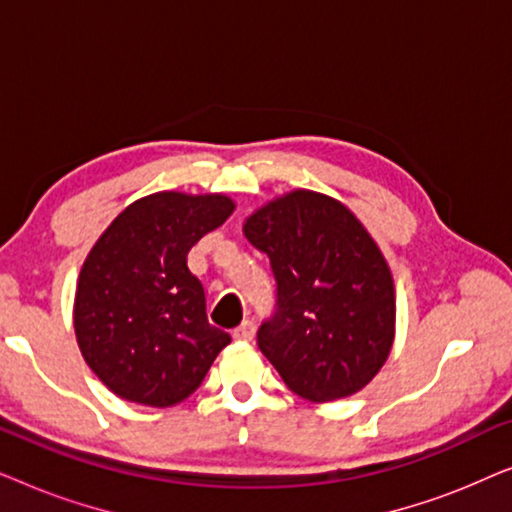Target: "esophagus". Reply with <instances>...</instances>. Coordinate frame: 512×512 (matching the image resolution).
<instances>
[{"mask_svg": "<svg viewBox=\"0 0 512 512\" xmlns=\"http://www.w3.org/2000/svg\"><path fill=\"white\" fill-rule=\"evenodd\" d=\"M254 335H256V324H254V321H251V319L242 321V324L237 326L235 331H233V338H235V340H244V342L254 338Z\"/></svg>", "mask_w": 512, "mask_h": 512, "instance_id": "obj_1", "label": "esophagus"}]
</instances>
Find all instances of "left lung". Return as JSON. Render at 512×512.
I'll return each instance as SVG.
<instances>
[{"mask_svg":"<svg viewBox=\"0 0 512 512\" xmlns=\"http://www.w3.org/2000/svg\"><path fill=\"white\" fill-rule=\"evenodd\" d=\"M268 254L275 312L258 349L293 394L314 403L366 387L394 345V279L361 221L328 195L291 191L244 223Z\"/></svg>","mask_w":512,"mask_h":512,"instance_id":"obj_1","label":"left lung"}]
</instances>
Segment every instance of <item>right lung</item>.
<instances>
[{
	"label": "right lung",
	"instance_id": "1",
	"mask_svg": "<svg viewBox=\"0 0 512 512\" xmlns=\"http://www.w3.org/2000/svg\"><path fill=\"white\" fill-rule=\"evenodd\" d=\"M221 193L163 191L132 202L83 263L76 342L90 370L125 401L170 408L205 380L230 335L207 321L188 251L233 214Z\"/></svg>",
	"mask_w": 512,
	"mask_h": 512
}]
</instances>
